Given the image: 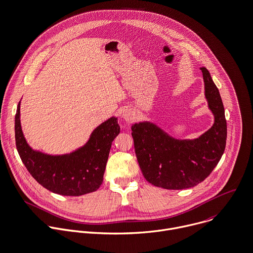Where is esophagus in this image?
<instances>
[{
	"label": "esophagus",
	"instance_id": "esophagus-1",
	"mask_svg": "<svg viewBox=\"0 0 253 253\" xmlns=\"http://www.w3.org/2000/svg\"><path fill=\"white\" fill-rule=\"evenodd\" d=\"M122 118L126 122H132V120L134 119V113H133L132 109H130V108L124 109L122 112Z\"/></svg>",
	"mask_w": 253,
	"mask_h": 253
}]
</instances>
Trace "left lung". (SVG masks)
Segmentation results:
<instances>
[{
	"label": "left lung",
	"instance_id": "8db88e82",
	"mask_svg": "<svg viewBox=\"0 0 253 253\" xmlns=\"http://www.w3.org/2000/svg\"><path fill=\"white\" fill-rule=\"evenodd\" d=\"M214 125L198 139L177 140L150 122L132 126L136 157L147 181L164 189H185L204 181L220 162L227 141V120L218 87L201 68Z\"/></svg>",
	"mask_w": 253,
	"mask_h": 253
}]
</instances>
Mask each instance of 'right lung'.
I'll return each instance as SVG.
<instances>
[{"label":"right lung","mask_w":253,"mask_h":253,"mask_svg":"<svg viewBox=\"0 0 253 253\" xmlns=\"http://www.w3.org/2000/svg\"><path fill=\"white\" fill-rule=\"evenodd\" d=\"M18 102L14 118L15 145L18 155L32 177L44 188L65 196H80L96 191L103 174L112 141L120 133L117 118L111 117L91 133L87 143L76 152L50 156L33 151L26 143L20 126Z\"/></svg>","instance_id":"right-lung-1"}]
</instances>
